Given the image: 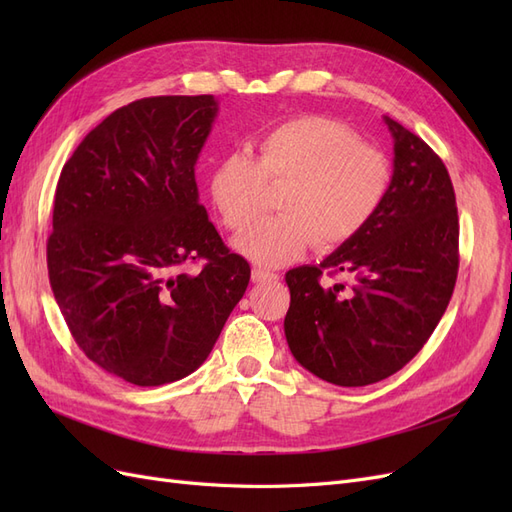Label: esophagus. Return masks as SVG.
<instances>
[{
    "label": "esophagus",
    "mask_w": 512,
    "mask_h": 512,
    "mask_svg": "<svg viewBox=\"0 0 512 512\" xmlns=\"http://www.w3.org/2000/svg\"><path fill=\"white\" fill-rule=\"evenodd\" d=\"M252 280L254 282H271V280H277V273L273 271H265V269H252Z\"/></svg>",
    "instance_id": "esophagus-1"
}]
</instances>
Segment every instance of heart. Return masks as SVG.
<instances>
[{"label": "heart", "instance_id": "1", "mask_svg": "<svg viewBox=\"0 0 512 512\" xmlns=\"http://www.w3.org/2000/svg\"><path fill=\"white\" fill-rule=\"evenodd\" d=\"M265 182L289 183L285 215L245 230L235 250L282 267L314 245L331 252L359 235L389 194L391 164L344 123L305 115L262 134L254 158L230 153L215 164L209 194L226 228L243 230L257 217Z\"/></svg>", "mask_w": 512, "mask_h": 512}]
</instances>
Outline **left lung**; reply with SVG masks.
I'll return each mask as SVG.
<instances>
[{
  "mask_svg": "<svg viewBox=\"0 0 512 512\" xmlns=\"http://www.w3.org/2000/svg\"><path fill=\"white\" fill-rule=\"evenodd\" d=\"M393 136V177L384 203L352 241L286 273V342L314 376L365 386L412 361L438 327L459 269L455 190L444 162L423 138L384 115ZM324 270L355 282L319 286Z\"/></svg>",
  "mask_w": 512,
  "mask_h": 512,
  "instance_id": "obj_1",
  "label": "left lung"
}]
</instances>
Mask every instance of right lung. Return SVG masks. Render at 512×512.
<instances>
[{
    "mask_svg": "<svg viewBox=\"0 0 512 512\" xmlns=\"http://www.w3.org/2000/svg\"><path fill=\"white\" fill-rule=\"evenodd\" d=\"M218 115L213 96H158L117 108L59 175L46 265L74 342L136 386L205 363L250 284L198 203L194 166ZM203 259L196 274L184 265Z\"/></svg>",
    "mask_w": 512,
    "mask_h": 512,
    "instance_id": "1",
    "label": "right lung"
}]
</instances>
